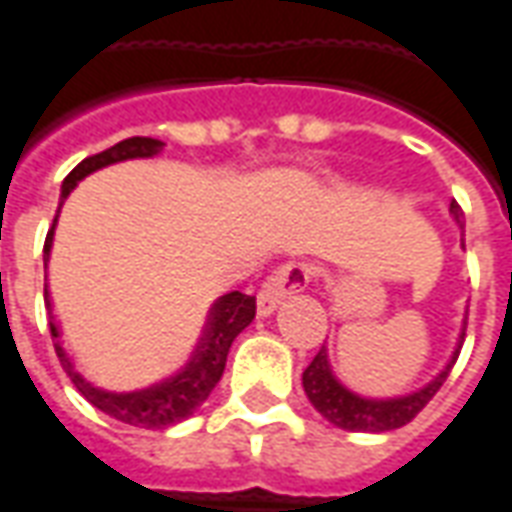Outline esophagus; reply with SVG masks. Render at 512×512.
Returning a JSON list of instances; mask_svg holds the SVG:
<instances>
[{
	"instance_id": "esophagus-1",
	"label": "esophagus",
	"mask_w": 512,
	"mask_h": 512,
	"mask_svg": "<svg viewBox=\"0 0 512 512\" xmlns=\"http://www.w3.org/2000/svg\"><path fill=\"white\" fill-rule=\"evenodd\" d=\"M311 274H314V269H311L308 263H285V266H280L266 283L260 285V294H257V314H274L277 305H280L288 294L305 291V285L311 283Z\"/></svg>"
}]
</instances>
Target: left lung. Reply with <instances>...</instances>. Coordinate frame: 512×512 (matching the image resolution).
I'll list each match as a JSON object with an SVG mask.
<instances>
[{"label":"left lung","mask_w":512,"mask_h":512,"mask_svg":"<svg viewBox=\"0 0 512 512\" xmlns=\"http://www.w3.org/2000/svg\"><path fill=\"white\" fill-rule=\"evenodd\" d=\"M451 215H454V221L462 229V210L457 201H451ZM462 342H465V322H462L460 342L454 347V356L440 370V375H434L426 387L415 389L409 395H401V398H364V395H356L353 389L344 387L342 381L333 375V370H330L328 347L325 344L314 356V361L308 364V370L302 373V387H305L308 401L314 403L316 412L325 420H330L333 426H339V429L373 431V434L401 429L434 398V392L443 387V381H446L454 361L460 356Z\"/></svg>","instance_id":"left-lung-1"}]
</instances>
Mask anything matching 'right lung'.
<instances>
[{
  "mask_svg": "<svg viewBox=\"0 0 512 512\" xmlns=\"http://www.w3.org/2000/svg\"><path fill=\"white\" fill-rule=\"evenodd\" d=\"M162 148H165L162 139L128 137L123 142L106 148V151H100V154L86 156L81 165L72 170L64 179V184H61V204H64L66 196L89 173H95L100 168H109L114 162H125V159H151V156L162 154ZM58 212H61V207H58ZM58 212H55V221H58ZM55 221H52V229L47 232V241H44V269H47V257H50L52 249ZM44 302L50 305L47 285H44ZM252 319H255V297L241 294V291H229L224 297H218V300L212 302L210 314H207V322H204V330H201V339H198L196 350L190 353V358H187V364H184L182 370L173 373L170 378L156 381L151 387L134 389V392H109V389H100L92 381H86L75 370V364L69 361V356H66L64 344L58 339V328H55L52 319L50 333L64 373L69 375V381L75 384V389L95 409L106 412V415L120 420V423H128V426H139V429H168L173 423L187 420L201 403L210 398V392L221 381L224 367H227L229 347H232L235 336L243 328H249Z\"/></svg>",
  "mask_w": 512,
  "mask_h": 512,
  "instance_id": "add662e5",
  "label": "right lung"
}]
</instances>
